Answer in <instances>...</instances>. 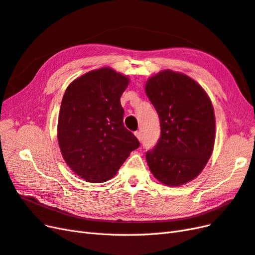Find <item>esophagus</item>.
Returning <instances> with one entry per match:
<instances>
[{"label":"esophagus","mask_w":255,"mask_h":255,"mask_svg":"<svg viewBox=\"0 0 255 255\" xmlns=\"http://www.w3.org/2000/svg\"><path fill=\"white\" fill-rule=\"evenodd\" d=\"M134 134H135V136H136L138 139H141V132H139V131H135Z\"/></svg>","instance_id":"1"}]
</instances>
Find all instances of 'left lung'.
<instances>
[{"label": "left lung", "instance_id": "left-lung-1", "mask_svg": "<svg viewBox=\"0 0 255 255\" xmlns=\"http://www.w3.org/2000/svg\"><path fill=\"white\" fill-rule=\"evenodd\" d=\"M146 94L158 112L159 141L146 152L152 175L169 186L198 176L215 141V116L204 90L184 74L162 71L147 81Z\"/></svg>", "mask_w": 255, "mask_h": 255}]
</instances>
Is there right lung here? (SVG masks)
Returning a JSON list of instances; mask_svg holds the SVG:
<instances>
[{
    "mask_svg": "<svg viewBox=\"0 0 255 255\" xmlns=\"http://www.w3.org/2000/svg\"><path fill=\"white\" fill-rule=\"evenodd\" d=\"M129 79L112 69L91 71L65 90L58 143L71 169L89 182H105L117 174L139 142L123 123L120 98Z\"/></svg>",
    "mask_w": 255,
    "mask_h": 255,
    "instance_id": "right-lung-1",
    "label": "right lung"
}]
</instances>
